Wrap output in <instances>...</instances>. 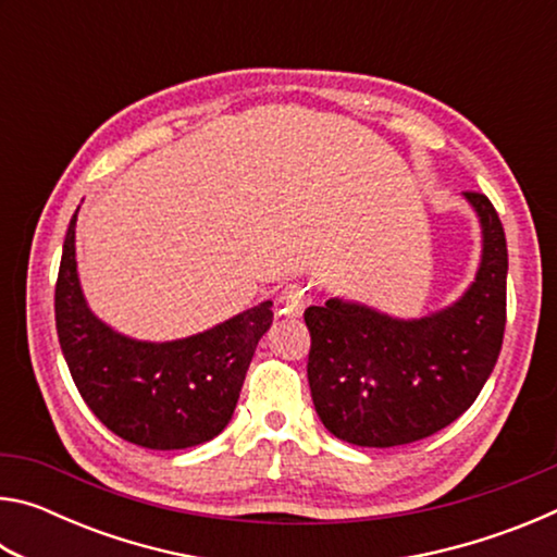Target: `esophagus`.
I'll list each match as a JSON object with an SVG mask.
<instances>
[{"instance_id":"esophagus-1","label":"esophagus","mask_w":557,"mask_h":557,"mask_svg":"<svg viewBox=\"0 0 557 557\" xmlns=\"http://www.w3.org/2000/svg\"><path fill=\"white\" fill-rule=\"evenodd\" d=\"M309 305H312V289L307 285H297V282L295 285H287L277 297L280 312H285L289 317H299Z\"/></svg>"}]
</instances>
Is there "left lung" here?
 I'll list each match as a JSON object with an SVG mask.
<instances>
[{
    "instance_id": "1",
    "label": "left lung",
    "mask_w": 557,
    "mask_h": 557,
    "mask_svg": "<svg viewBox=\"0 0 557 557\" xmlns=\"http://www.w3.org/2000/svg\"><path fill=\"white\" fill-rule=\"evenodd\" d=\"M465 199L482 225V262L449 307L398 319L332 297L305 312L314 408L348 445L398 447L435 435L494 371L506 326V235L484 194L465 191Z\"/></svg>"
}]
</instances>
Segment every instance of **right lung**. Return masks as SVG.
I'll list each match as a JSON object with an SVG mask.
<instances>
[{
  "mask_svg": "<svg viewBox=\"0 0 557 557\" xmlns=\"http://www.w3.org/2000/svg\"><path fill=\"white\" fill-rule=\"evenodd\" d=\"M73 213L55 282V332L73 383L117 437L147 449H186L228 425L272 301L174 342H137L90 312L75 268Z\"/></svg>",
  "mask_w": 557,
  "mask_h": 557,
  "instance_id": "add662e5",
  "label": "right lung"
}]
</instances>
